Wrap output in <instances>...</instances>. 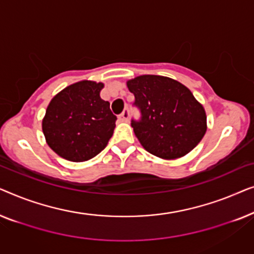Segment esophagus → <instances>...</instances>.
Listing matches in <instances>:
<instances>
[{"mask_svg":"<svg viewBox=\"0 0 254 254\" xmlns=\"http://www.w3.org/2000/svg\"><path fill=\"white\" fill-rule=\"evenodd\" d=\"M119 119L123 121H127L129 119V110H128V107H126V109L123 111V113L119 116Z\"/></svg>","mask_w":254,"mask_h":254,"instance_id":"34e87169","label":"esophagus"}]
</instances>
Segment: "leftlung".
<instances>
[{
	"label": "left lung",
	"instance_id": "obj_1",
	"mask_svg": "<svg viewBox=\"0 0 254 254\" xmlns=\"http://www.w3.org/2000/svg\"><path fill=\"white\" fill-rule=\"evenodd\" d=\"M140 111L131 119L134 133L145 150L157 157L175 159L189 154L207 129L203 107L182 83L169 77L143 75L127 82Z\"/></svg>",
	"mask_w": 254,
	"mask_h": 254
}]
</instances>
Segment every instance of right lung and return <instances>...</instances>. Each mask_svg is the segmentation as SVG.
<instances>
[{
  "label": "right lung",
  "mask_w": 254,
  "mask_h": 254,
  "mask_svg": "<svg viewBox=\"0 0 254 254\" xmlns=\"http://www.w3.org/2000/svg\"><path fill=\"white\" fill-rule=\"evenodd\" d=\"M102 83L82 81L69 85L51 100L43 120L47 144L62 158L89 161L112 137L117 117L100 98Z\"/></svg>",
  "instance_id": "obj_1"
}]
</instances>
